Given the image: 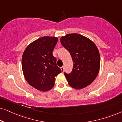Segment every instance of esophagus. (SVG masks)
I'll return each mask as SVG.
<instances>
[{
    "label": "esophagus",
    "instance_id": "1",
    "mask_svg": "<svg viewBox=\"0 0 122 122\" xmlns=\"http://www.w3.org/2000/svg\"><path fill=\"white\" fill-rule=\"evenodd\" d=\"M61 71H62V72H63V71H64V66H61Z\"/></svg>",
    "mask_w": 122,
    "mask_h": 122
}]
</instances>
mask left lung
Here are the masks:
<instances>
[{
	"instance_id": "8db88e82",
	"label": "left lung",
	"mask_w": 122,
	"mask_h": 122,
	"mask_svg": "<svg viewBox=\"0 0 122 122\" xmlns=\"http://www.w3.org/2000/svg\"><path fill=\"white\" fill-rule=\"evenodd\" d=\"M61 43L69 51L73 60L71 72L64 73L68 84L76 89L89 86L96 78L100 69L101 58L96 45L89 38L76 33L62 36Z\"/></svg>"
}]
</instances>
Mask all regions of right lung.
Listing matches in <instances>:
<instances>
[{"label": "right lung", "mask_w": 122, "mask_h": 122, "mask_svg": "<svg viewBox=\"0 0 122 122\" xmlns=\"http://www.w3.org/2000/svg\"><path fill=\"white\" fill-rule=\"evenodd\" d=\"M58 40L54 36L40 38L28 45L23 54L21 66L25 79L39 91L52 89L56 76L61 72L53 56Z\"/></svg>", "instance_id": "obj_1"}]
</instances>
